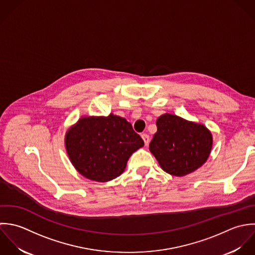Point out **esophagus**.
<instances>
[{
  "label": "esophagus",
  "mask_w": 255,
  "mask_h": 255,
  "mask_svg": "<svg viewBox=\"0 0 255 255\" xmlns=\"http://www.w3.org/2000/svg\"><path fill=\"white\" fill-rule=\"evenodd\" d=\"M141 136H142V139H143V140H144V142H145V145H146V146H148V145H149V143H150V136H149L148 134H146V133L142 134Z\"/></svg>",
  "instance_id": "esophagus-1"
}]
</instances>
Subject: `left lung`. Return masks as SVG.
Here are the masks:
<instances>
[{
    "label": "left lung",
    "mask_w": 255,
    "mask_h": 255,
    "mask_svg": "<svg viewBox=\"0 0 255 255\" xmlns=\"http://www.w3.org/2000/svg\"><path fill=\"white\" fill-rule=\"evenodd\" d=\"M150 151L167 173L183 176L199 168L211 153L213 137L204 126L165 113L156 120Z\"/></svg>",
    "instance_id": "1"
}]
</instances>
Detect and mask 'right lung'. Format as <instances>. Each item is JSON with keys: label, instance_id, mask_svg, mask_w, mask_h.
Returning a JSON list of instances; mask_svg holds the SVG:
<instances>
[{"label": "right lung", "instance_id": "right-lung-1", "mask_svg": "<svg viewBox=\"0 0 255 255\" xmlns=\"http://www.w3.org/2000/svg\"><path fill=\"white\" fill-rule=\"evenodd\" d=\"M65 146L75 168L85 177L106 182L119 176L130 155L144 141L125 118L85 116L66 133Z\"/></svg>", "mask_w": 255, "mask_h": 255}]
</instances>
